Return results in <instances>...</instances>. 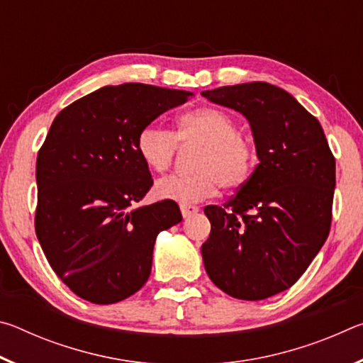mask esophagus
Listing matches in <instances>:
<instances>
[{
    "label": "esophagus",
    "mask_w": 363,
    "mask_h": 363,
    "mask_svg": "<svg viewBox=\"0 0 363 363\" xmlns=\"http://www.w3.org/2000/svg\"><path fill=\"white\" fill-rule=\"evenodd\" d=\"M179 208H181V213H182L184 218L192 216V214H195L196 211H199V206H196V205H190V203H181Z\"/></svg>",
    "instance_id": "esophagus-1"
}]
</instances>
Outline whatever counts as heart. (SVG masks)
Here are the masks:
<instances>
[{
	"label": "heart",
	"instance_id": "b5f03b06",
	"mask_svg": "<svg viewBox=\"0 0 363 363\" xmlns=\"http://www.w3.org/2000/svg\"><path fill=\"white\" fill-rule=\"evenodd\" d=\"M184 147H200L194 157L196 169L163 177L157 194L179 201L205 200L218 187H242L253 173L257 150L253 139L240 133V125L229 112L216 107L196 108L177 120L176 133L149 125L138 134L136 147L145 167L163 173Z\"/></svg>",
	"mask_w": 363,
	"mask_h": 363
}]
</instances>
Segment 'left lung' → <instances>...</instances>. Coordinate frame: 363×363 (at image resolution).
Segmentation results:
<instances>
[{"label": "left lung", "mask_w": 363, "mask_h": 363, "mask_svg": "<svg viewBox=\"0 0 363 363\" xmlns=\"http://www.w3.org/2000/svg\"><path fill=\"white\" fill-rule=\"evenodd\" d=\"M201 94L247 116L259 158L229 201L205 206L206 274L232 298L266 299L296 284L327 240L335 157L315 116L277 86L253 82Z\"/></svg>", "instance_id": "obj_1"}]
</instances>
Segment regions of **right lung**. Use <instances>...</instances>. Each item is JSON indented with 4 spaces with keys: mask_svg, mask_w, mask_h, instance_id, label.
Masks as SVG:
<instances>
[{
    "mask_svg": "<svg viewBox=\"0 0 363 363\" xmlns=\"http://www.w3.org/2000/svg\"><path fill=\"white\" fill-rule=\"evenodd\" d=\"M189 97L143 83L104 86L54 118L36 158L35 232L77 296L113 304L149 280L157 235L182 216L173 200L133 208L153 184L136 140Z\"/></svg>",
    "mask_w": 363,
    "mask_h": 363,
    "instance_id": "right-lung-1",
    "label": "right lung"
}]
</instances>
